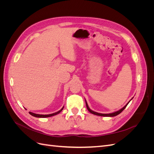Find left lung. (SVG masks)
I'll return each mask as SVG.
<instances>
[{"mask_svg": "<svg viewBox=\"0 0 154 154\" xmlns=\"http://www.w3.org/2000/svg\"><path fill=\"white\" fill-rule=\"evenodd\" d=\"M131 99V100H132ZM130 102V101H129ZM128 102V103H129ZM128 103L124 107H123V108L122 109H120V110H119L118 111H116V112H112V113H110V114H101V113H97V112H94V111H93V110H91L90 109V108L89 107H88V105H87V101H86V100H85V103H86V106H87V110L90 112L91 113H92V114H94V115H97V116H104V117H114V116H117V115H118V114H119L121 112H122L126 108V106H127V105L128 104Z\"/></svg>", "mask_w": 154, "mask_h": 154, "instance_id": "8db88e82", "label": "left lung"}]
</instances>
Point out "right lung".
Returning <instances> with one entry per match:
<instances>
[{
  "label": "right lung",
  "instance_id": "obj_1",
  "mask_svg": "<svg viewBox=\"0 0 154 154\" xmlns=\"http://www.w3.org/2000/svg\"><path fill=\"white\" fill-rule=\"evenodd\" d=\"M63 107H64V106H63L62 108L61 109V110H60L59 111L57 112L53 113V114H46V115H43V114H35V113L31 112H29V114H30L31 116H34V117H36V118H48V117H51V116H54V115H57V114H59V113L60 112H61V111L63 110Z\"/></svg>",
  "mask_w": 154,
  "mask_h": 154
}]
</instances>
